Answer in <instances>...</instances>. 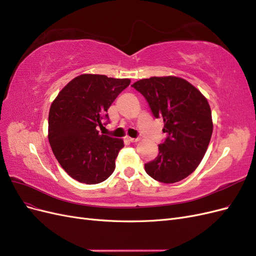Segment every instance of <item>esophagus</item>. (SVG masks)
<instances>
[{"instance_id":"obj_1","label":"esophagus","mask_w":256,"mask_h":256,"mask_svg":"<svg viewBox=\"0 0 256 256\" xmlns=\"http://www.w3.org/2000/svg\"><path fill=\"white\" fill-rule=\"evenodd\" d=\"M127 138H128V141H130L131 143H136V142L138 141V138H130V136H128Z\"/></svg>"}]
</instances>
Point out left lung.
<instances>
[{"label": "left lung", "mask_w": 256, "mask_h": 256, "mask_svg": "<svg viewBox=\"0 0 256 256\" xmlns=\"http://www.w3.org/2000/svg\"><path fill=\"white\" fill-rule=\"evenodd\" d=\"M148 102L156 118H164L166 140L159 154L145 164L154 180L173 184L189 176L202 161L212 134V110L198 88L177 76H152L131 85Z\"/></svg>", "instance_id": "8db88e82"}]
</instances>
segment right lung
<instances>
[{
  "label": "right lung",
  "instance_id": "add662e5",
  "mask_svg": "<svg viewBox=\"0 0 256 256\" xmlns=\"http://www.w3.org/2000/svg\"><path fill=\"white\" fill-rule=\"evenodd\" d=\"M130 84L129 79L81 74L54 99L49 111V142L65 172L83 184L106 180L124 147L120 138L99 134L97 127L109 120L108 109Z\"/></svg>",
  "mask_w": 256,
  "mask_h": 256
}]
</instances>
